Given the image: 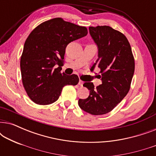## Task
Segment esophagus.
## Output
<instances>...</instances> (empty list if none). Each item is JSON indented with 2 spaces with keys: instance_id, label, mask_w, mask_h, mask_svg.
Listing matches in <instances>:
<instances>
[{
  "instance_id": "obj_1",
  "label": "esophagus",
  "mask_w": 156,
  "mask_h": 156,
  "mask_svg": "<svg viewBox=\"0 0 156 156\" xmlns=\"http://www.w3.org/2000/svg\"><path fill=\"white\" fill-rule=\"evenodd\" d=\"M83 84H84V82L82 80H80V82H79V85H80V86H83Z\"/></svg>"
}]
</instances>
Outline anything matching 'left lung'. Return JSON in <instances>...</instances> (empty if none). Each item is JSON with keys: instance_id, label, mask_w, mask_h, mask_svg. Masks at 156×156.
<instances>
[{"instance_id": "8db88e82", "label": "left lung", "mask_w": 156, "mask_h": 156, "mask_svg": "<svg viewBox=\"0 0 156 156\" xmlns=\"http://www.w3.org/2000/svg\"><path fill=\"white\" fill-rule=\"evenodd\" d=\"M89 33L97 44L98 59L91 68H99L102 84L94 87L85 82L90 93L88 98L79 99L80 107L89 114L102 115L110 112L129 92L135 62L126 37L109 26L89 27Z\"/></svg>"}]
</instances>
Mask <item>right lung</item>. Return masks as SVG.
Masks as SVG:
<instances>
[{
  "label": "right lung",
  "instance_id": "1",
  "mask_svg": "<svg viewBox=\"0 0 156 156\" xmlns=\"http://www.w3.org/2000/svg\"><path fill=\"white\" fill-rule=\"evenodd\" d=\"M87 33L86 27L61 18L47 20L31 32L24 44L20 70L23 87L32 101L40 105L52 104L64 87L78 84V76L61 73V67L67 44Z\"/></svg>",
  "mask_w": 156,
  "mask_h": 156
}]
</instances>
